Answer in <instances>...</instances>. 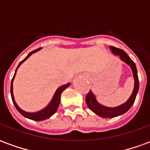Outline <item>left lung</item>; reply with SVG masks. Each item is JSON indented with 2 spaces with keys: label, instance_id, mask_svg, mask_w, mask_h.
Masks as SVG:
<instances>
[{
  "label": "left lung",
  "instance_id": "1",
  "mask_svg": "<svg viewBox=\"0 0 150 150\" xmlns=\"http://www.w3.org/2000/svg\"><path fill=\"white\" fill-rule=\"evenodd\" d=\"M110 50H112V51L114 54L120 55V58L122 59L124 62H125L128 65L131 67L132 73H133L134 80H135V85H134L133 91H132V95H131V96L129 100L126 101L125 104H121V105L116 108H108L101 105L96 101L95 96L92 94V92L91 91L88 92L86 96V97H85L87 105L92 112H94L96 114H97L98 116L104 117V118L116 117V116L122 115L124 113H125L126 112H128L130 109V108L132 106V104H134L136 96H137L139 89V79L138 76H137V67H136V64L134 63V62L129 58V56H128V54L123 50L116 48L115 46H110Z\"/></svg>",
  "mask_w": 150,
  "mask_h": 150
}]
</instances>
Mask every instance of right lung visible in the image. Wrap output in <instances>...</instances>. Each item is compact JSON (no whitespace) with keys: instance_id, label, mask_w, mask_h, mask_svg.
I'll use <instances>...</instances> for the list:
<instances>
[{"instance_id":"1","label":"right lung","mask_w":150,"mask_h":150,"mask_svg":"<svg viewBox=\"0 0 150 150\" xmlns=\"http://www.w3.org/2000/svg\"><path fill=\"white\" fill-rule=\"evenodd\" d=\"M41 48H38V49H36L33 50V51H31L29 54H28L25 58L22 61H21L20 63H19V65L18 66V67L16 69V71H15V74L13 75V77L12 79V81H11V87H10V92H11V97H12V100L13 102V104H14V106L17 108V110L19 112L21 113L22 116H24L25 117H26V118H29V119L33 120H36V121H40V120H46L47 118H49L50 116L54 115V113L56 112V111L58 109V108H59V103H60V96H61V94H62V92L64 90H65L66 88L68 87L70 83H67L66 85H63V86H61L60 88H59L57 89V91L54 93V97H53L52 100L51 102L50 103L49 105L47 106L46 108H45L44 109L42 110L39 111V112H34V113H30V112H25V111L21 110L20 108L18 107L17 104H16V102L14 101V98H13V79L15 77V75H16V72H17V70L19 67V66L21 65L22 62H24L25 59H27L32 54H34V53L37 52L38 50H39Z\"/></svg>"}]
</instances>
